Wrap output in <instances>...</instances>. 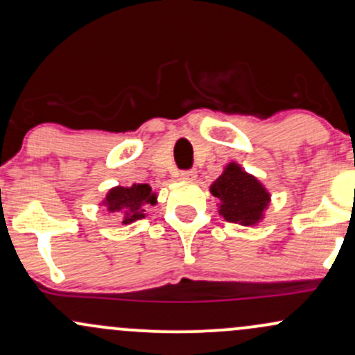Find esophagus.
Masks as SVG:
<instances>
[{"label":"esophagus","mask_w":355,"mask_h":355,"mask_svg":"<svg viewBox=\"0 0 355 355\" xmlns=\"http://www.w3.org/2000/svg\"><path fill=\"white\" fill-rule=\"evenodd\" d=\"M180 178L185 182H193L197 180V172L195 170H185V172H180Z\"/></svg>","instance_id":"obj_1"}]
</instances>
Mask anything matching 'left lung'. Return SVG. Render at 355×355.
<instances>
[{
    "mask_svg": "<svg viewBox=\"0 0 355 355\" xmlns=\"http://www.w3.org/2000/svg\"><path fill=\"white\" fill-rule=\"evenodd\" d=\"M210 193L218 198V214L227 222L254 227L266 217L270 191L237 162L225 165L220 177L210 185Z\"/></svg>",
    "mask_w": 355,
    "mask_h": 355,
    "instance_id": "obj_1",
    "label": "left lung"
}]
</instances>
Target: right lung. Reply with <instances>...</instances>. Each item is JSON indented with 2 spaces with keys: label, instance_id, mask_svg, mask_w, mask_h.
<instances>
[{
  "label": "right lung",
  "instance_id": "1",
  "mask_svg": "<svg viewBox=\"0 0 355 355\" xmlns=\"http://www.w3.org/2000/svg\"><path fill=\"white\" fill-rule=\"evenodd\" d=\"M157 191L152 190L148 183H133L130 187L116 185L110 189L101 200L110 214H118L121 217V223L137 222V220L146 217V209L157 203Z\"/></svg>",
  "mask_w": 355,
  "mask_h": 355
}]
</instances>
